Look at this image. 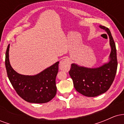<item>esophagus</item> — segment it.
Masks as SVG:
<instances>
[{
  "instance_id": "34e87169",
  "label": "esophagus",
  "mask_w": 124,
  "mask_h": 124,
  "mask_svg": "<svg viewBox=\"0 0 124 124\" xmlns=\"http://www.w3.org/2000/svg\"><path fill=\"white\" fill-rule=\"evenodd\" d=\"M70 61L69 58H65V59H62L61 61L60 64H59V67L62 69H65L68 68L70 66Z\"/></svg>"
}]
</instances>
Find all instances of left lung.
Here are the masks:
<instances>
[{
    "label": "left lung",
    "mask_w": 124,
    "mask_h": 124,
    "mask_svg": "<svg viewBox=\"0 0 124 124\" xmlns=\"http://www.w3.org/2000/svg\"><path fill=\"white\" fill-rule=\"evenodd\" d=\"M107 32L111 51L109 61L101 66L89 68L72 63L69 75L77 92L87 97H96L106 92L111 86L116 76L118 62L116 44L107 27L100 25Z\"/></svg>",
    "instance_id": "8db88e82"
}]
</instances>
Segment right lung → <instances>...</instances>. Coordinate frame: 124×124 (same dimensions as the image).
<instances>
[{
	"label": "right lung",
	"instance_id": "add662e5",
	"mask_svg": "<svg viewBox=\"0 0 124 124\" xmlns=\"http://www.w3.org/2000/svg\"><path fill=\"white\" fill-rule=\"evenodd\" d=\"M10 44L6 52L5 66L8 79L18 96L31 103H45L56 93V76L58 72L57 62L34 76L20 75L11 66L9 61Z\"/></svg>",
	"mask_w": 124,
	"mask_h": 124
}]
</instances>
